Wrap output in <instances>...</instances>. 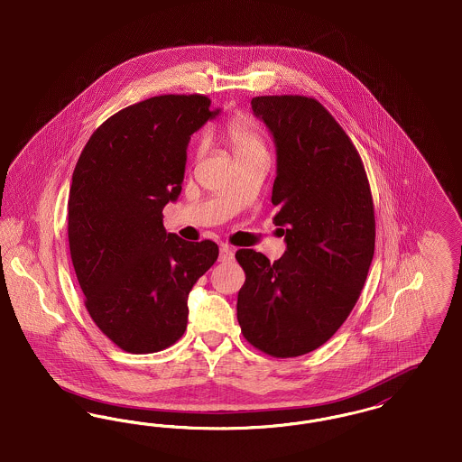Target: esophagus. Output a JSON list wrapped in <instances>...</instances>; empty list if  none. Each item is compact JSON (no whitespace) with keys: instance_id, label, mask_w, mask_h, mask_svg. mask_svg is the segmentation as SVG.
<instances>
[{"instance_id":"esophagus-1","label":"esophagus","mask_w":462,"mask_h":462,"mask_svg":"<svg viewBox=\"0 0 462 462\" xmlns=\"http://www.w3.org/2000/svg\"><path fill=\"white\" fill-rule=\"evenodd\" d=\"M235 259V250L229 245H222L219 250V261L231 262Z\"/></svg>"}]
</instances>
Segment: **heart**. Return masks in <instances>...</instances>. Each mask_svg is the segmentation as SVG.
<instances>
[{"label":"heart","mask_w":462,"mask_h":462,"mask_svg":"<svg viewBox=\"0 0 462 462\" xmlns=\"http://www.w3.org/2000/svg\"><path fill=\"white\" fill-rule=\"evenodd\" d=\"M224 138L233 148L236 159L257 155V153H267V144H265L261 127L245 116H238L227 121L224 125ZM203 150H205V140L201 138L197 143V153L200 155Z\"/></svg>","instance_id":"1"}]
</instances>
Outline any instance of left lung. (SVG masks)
Segmentation results:
<instances>
[{"mask_svg": "<svg viewBox=\"0 0 462 462\" xmlns=\"http://www.w3.org/2000/svg\"><path fill=\"white\" fill-rule=\"evenodd\" d=\"M252 110L276 141L273 222L285 227L286 252L274 262L236 252L246 276L238 322L263 354L299 357L329 340L361 297L376 240L373 195L357 148L319 101L255 97Z\"/></svg>", "mask_w": 462, "mask_h": 462, "instance_id": "8db88e82", "label": "left lung"}]
</instances>
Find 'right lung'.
<instances>
[{"label": "right lung", "instance_id": "right-lung-1", "mask_svg": "<svg viewBox=\"0 0 462 462\" xmlns=\"http://www.w3.org/2000/svg\"><path fill=\"white\" fill-rule=\"evenodd\" d=\"M217 112L205 95H161L129 105L91 134L69 193V246L84 305L129 354L174 345L188 295L219 257L210 240H180L163 207L180 193L189 136Z\"/></svg>", "mask_w": 462, "mask_h": 462}]
</instances>
